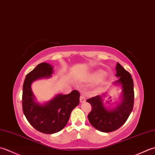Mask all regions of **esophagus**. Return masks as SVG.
<instances>
[{
  "label": "esophagus",
  "instance_id": "esophagus-1",
  "mask_svg": "<svg viewBox=\"0 0 155 155\" xmlns=\"http://www.w3.org/2000/svg\"><path fill=\"white\" fill-rule=\"evenodd\" d=\"M86 101V97L84 95H81L80 97V102L81 103H84Z\"/></svg>",
  "mask_w": 155,
  "mask_h": 155
}]
</instances>
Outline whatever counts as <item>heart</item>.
Returning a JSON list of instances; mask_svg holds the SVG:
<instances>
[{
    "mask_svg": "<svg viewBox=\"0 0 155 155\" xmlns=\"http://www.w3.org/2000/svg\"><path fill=\"white\" fill-rule=\"evenodd\" d=\"M104 72H103L101 70H99V71H96L95 72H93L92 74H91L90 75V78L92 80H97L98 78L102 77L104 76Z\"/></svg>",
    "mask_w": 155,
    "mask_h": 155,
    "instance_id": "b5f03b06",
    "label": "heart"
}]
</instances>
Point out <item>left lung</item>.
I'll return each instance as SVG.
<instances>
[{
    "instance_id": "obj_1",
    "label": "left lung",
    "mask_w": 155,
    "mask_h": 155,
    "mask_svg": "<svg viewBox=\"0 0 155 155\" xmlns=\"http://www.w3.org/2000/svg\"><path fill=\"white\" fill-rule=\"evenodd\" d=\"M118 80L115 84H120L122 88V100L114 108L105 107L104 104V93L87 100L92 107L88 115L89 122L99 131L111 132L117 130L128 120L134 107V83L132 76L119 63L116 65Z\"/></svg>"
}]
</instances>
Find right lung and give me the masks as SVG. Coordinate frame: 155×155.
Masks as SVG:
<instances>
[{
  "label": "right lung",
  "instance_id": "right-lung-1",
  "mask_svg": "<svg viewBox=\"0 0 155 155\" xmlns=\"http://www.w3.org/2000/svg\"><path fill=\"white\" fill-rule=\"evenodd\" d=\"M53 73L50 64L41 63L26 75L23 86L22 106L24 115L38 131L54 134L60 131L68 122L72 111L79 104L80 93L76 90L68 95H59L42 105L35 101L31 84L41 78H49Z\"/></svg>",
  "mask_w": 155,
  "mask_h": 155
}]
</instances>
